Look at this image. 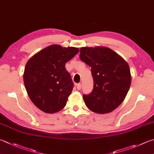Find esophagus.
I'll use <instances>...</instances> for the list:
<instances>
[{"instance_id":"esophagus-1","label":"esophagus","mask_w":154,"mask_h":154,"mask_svg":"<svg viewBox=\"0 0 154 154\" xmlns=\"http://www.w3.org/2000/svg\"><path fill=\"white\" fill-rule=\"evenodd\" d=\"M81 88H82V85H81L80 83L78 84L77 86H76V88H77L78 90H80V89H81Z\"/></svg>"}]
</instances>
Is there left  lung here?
<instances>
[{
  "instance_id": "8db88e82",
  "label": "left lung",
  "mask_w": 154,
  "mask_h": 154,
  "mask_svg": "<svg viewBox=\"0 0 154 154\" xmlns=\"http://www.w3.org/2000/svg\"><path fill=\"white\" fill-rule=\"evenodd\" d=\"M80 58L91 67L93 89L83 94L86 106L100 114L112 111L120 105L131 82L130 68L125 61L106 48H82Z\"/></svg>"
}]
</instances>
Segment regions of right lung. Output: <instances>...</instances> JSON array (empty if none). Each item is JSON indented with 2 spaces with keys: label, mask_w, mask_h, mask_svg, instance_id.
Instances as JSON below:
<instances>
[{
  "label": "right lung",
  "mask_w": 154,
  "mask_h": 154,
  "mask_svg": "<svg viewBox=\"0 0 154 154\" xmlns=\"http://www.w3.org/2000/svg\"><path fill=\"white\" fill-rule=\"evenodd\" d=\"M79 52L76 48L52 45L26 63L23 81L32 102L43 112L54 113L66 106L74 87L66 63Z\"/></svg>",
  "instance_id": "1"
}]
</instances>
